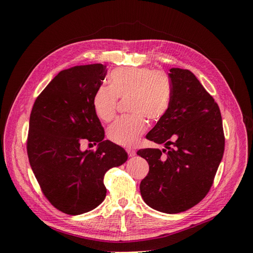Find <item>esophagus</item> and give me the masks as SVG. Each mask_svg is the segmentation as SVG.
Masks as SVG:
<instances>
[{"label": "esophagus", "instance_id": "34e87169", "mask_svg": "<svg viewBox=\"0 0 253 253\" xmlns=\"http://www.w3.org/2000/svg\"><path fill=\"white\" fill-rule=\"evenodd\" d=\"M126 153L129 157H133L136 154V151L133 149H126Z\"/></svg>", "mask_w": 253, "mask_h": 253}]
</instances>
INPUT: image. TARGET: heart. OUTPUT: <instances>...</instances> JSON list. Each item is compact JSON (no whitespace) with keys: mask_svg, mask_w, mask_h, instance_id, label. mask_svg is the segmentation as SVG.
Listing matches in <instances>:
<instances>
[{"mask_svg":"<svg viewBox=\"0 0 253 253\" xmlns=\"http://www.w3.org/2000/svg\"><path fill=\"white\" fill-rule=\"evenodd\" d=\"M172 96L171 81L163 71L150 67H121L110 74V86H99L93 96L96 116L109 122L116 116L118 99H127L131 115L115 120L108 128L114 143L134 147L147 131V119L158 120L167 113Z\"/></svg>","mask_w":253,"mask_h":253,"instance_id":"obj_1","label":"heart"}]
</instances>
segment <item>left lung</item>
Segmentation results:
<instances>
[{
  "mask_svg": "<svg viewBox=\"0 0 253 253\" xmlns=\"http://www.w3.org/2000/svg\"><path fill=\"white\" fill-rule=\"evenodd\" d=\"M170 106L145 136L166 149H140L149 164L140 182L144 203L164 213L183 212L210 191L224 155L225 135L217 103L192 72L171 68Z\"/></svg>",
  "mask_w": 253,
  "mask_h": 253,
  "instance_id": "1",
  "label": "left lung"
}]
</instances>
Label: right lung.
Returning <instances> with one entry per match:
<instances>
[{
	"label": "right lung",
	"instance_id": "1",
	"mask_svg": "<svg viewBox=\"0 0 253 253\" xmlns=\"http://www.w3.org/2000/svg\"><path fill=\"white\" fill-rule=\"evenodd\" d=\"M106 66L89 64L60 72L37 97L29 118L27 155L42 193L59 211L78 215L105 198L106 171L126 162V152L103 140L104 129L93 110ZM98 142L96 151L81 143Z\"/></svg>",
	"mask_w": 253,
	"mask_h": 253
}]
</instances>
